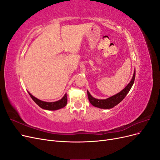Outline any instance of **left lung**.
Wrapping results in <instances>:
<instances>
[{
  "label": "left lung",
  "instance_id": "left-lung-1",
  "mask_svg": "<svg viewBox=\"0 0 160 160\" xmlns=\"http://www.w3.org/2000/svg\"><path fill=\"white\" fill-rule=\"evenodd\" d=\"M135 69L134 71V73L132 80L129 83V84L125 87V88L119 93H117L115 95L110 97V98L105 99H98L93 98L89 93V92L88 91V99L89 100V102L91 105L96 108H101V109H111L115 107V105L119 104L121 101H122L125 98L127 94L129 93L131 88L134 83L135 81Z\"/></svg>",
  "mask_w": 160,
  "mask_h": 160
}]
</instances>
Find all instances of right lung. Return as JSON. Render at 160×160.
I'll list each match as a JSON object with an SVG mask.
<instances>
[{
	"instance_id": "obj_1",
	"label": "right lung",
	"mask_w": 160,
	"mask_h": 160,
	"mask_svg": "<svg viewBox=\"0 0 160 160\" xmlns=\"http://www.w3.org/2000/svg\"><path fill=\"white\" fill-rule=\"evenodd\" d=\"M28 94L31 96L32 99L35 101V102L41 108L43 109L46 110H57L64 108L66 106L67 103V94H65V95L62 97V98L57 101H55V102H46V101H43L40 99L36 98L35 97L32 95L29 92H28Z\"/></svg>"
}]
</instances>
